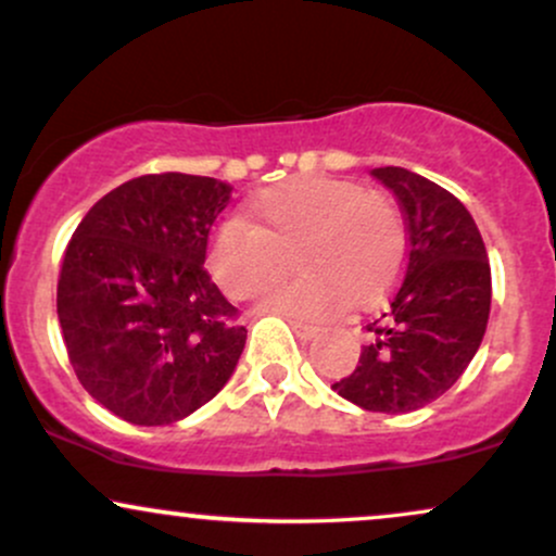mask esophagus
<instances>
[{"label": "esophagus", "mask_w": 556, "mask_h": 556, "mask_svg": "<svg viewBox=\"0 0 556 556\" xmlns=\"http://www.w3.org/2000/svg\"><path fill=\"white\" fill-rule=\"evenodd\" d=\"M290 327L295 329V334L300 337V340H314V337L318 334V327H314V324L298 321V318H290Z\"/></svg>", "instance_id": "esophagus-1"}]
</instances>
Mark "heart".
Segmentation results:
<instances>
[{"mask_svg":"<svg viewBox=\"0 0 556 556\" xmlns=\"http://www.w3.org/2000/svg\"><path fill=\"white\" fill-rule=\"evenodd\" d=\"M397 203L381 190L324 175H300L248 201L245 222H227L208 248V269L227 295L248 300L295 257L304 274L271 287L266 305L295 316H329L344 300L368 303L405 258Z\"/></svg>","mask_w":556,"mask_h":556,"instance_id":"1","label":"heart"}]
</instances>
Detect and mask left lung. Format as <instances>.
Returning <instances> with one entry per match:
<instances>
[{"instance_id":"8db88e82","label":"left lung","mask_w":556,"mask_h":556,"mask_svg":"<svg viewBox=\"0 0 556 556\" xmlns=\"http://www.w3.org/2000/svg\"><path fill=\"white\" fill-rule=\"evenodd\" d=\"M371 175L405 214V269L363 327L355 371L331 389L363 410L410 413L442 397L473 361L489 321L491 269L473 216L450 190L402 167Z\"/></svg>"}]
</instances>
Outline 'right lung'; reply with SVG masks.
I'll return each mask as SVG.
<instances>
[{
	"mask_svg": "<svg viewBox=\"0 0 556 556\" xmlns=\"http://www.w3.org/2000/svg\"><path fill=\"white\" fill-rule=\"evenodd\" d=\"M229 190L182 172L136 177L93 203L67 242L56 282L67 358L127 424L182 420L238 366L248 331L203 269Z\"/></svg>",
	"mask_w": 556,
	"mask_h": 556,
	"instance_id": "add662e5",
	"label": "right lung"
}]
</instances>
